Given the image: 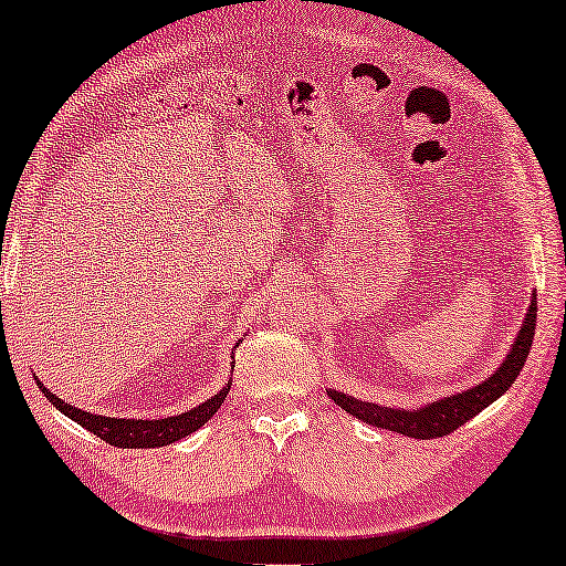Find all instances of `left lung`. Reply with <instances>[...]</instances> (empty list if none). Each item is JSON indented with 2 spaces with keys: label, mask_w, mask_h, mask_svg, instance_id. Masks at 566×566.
I'll list each match as a JSON object with an SVG mask.
<instances>
[{
  "label": "left lung",
  "mask_w": 566,
  "mask_h": 566,
  "mask_svg": "<svg viewBox=\"0 0 566 566\" xmlns=\"http://www.w3.org/2000/svg\"><path fill=\"white\" fill-rule=\"evenodd\" d=\"M533 332H536V296H531L528 312H525V319L521 324V329H517L515 343L510 345V353L505 355V360L500 363V368L492 370V376H486L482 384L469 386V389L451 394V397L436 399L430 401V405H422L417 409L376 405V401L355 399L350 394L337 389H329L327 394L347 415L358 417V420L374 424V428L391 430L399 432V436L420 440L443 438L455 428H461L463 422H469L471 417H476L482 409L490 407L492 401H497L502 394L515 384V378L521 376L523 363L531 353Z\"/></svg>",
  "instance_id": "1"
}]
</instances>
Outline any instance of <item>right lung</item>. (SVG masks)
I'll list each match as a JSON object with an SVG mask.
<instances>
[{"instance_id":"1","label":"right lung","mask_w":566,"mask_h":566,"mask_svg":"<svg viewBox=\"0 0 566 566\" xmlns=\"http://www.w3.org/2000/svg\"><path fill=\"white\" fill-rule=\"evenodd\" d=\"M229 386L231 384L223 386V389L219 394H213L211 399H206L203 405L192 407L182 415L161 417V420H126V417H105L95 412H84L80 407L66 405L64 399H59L56 394L49 391L41 381H38V389L45 394V399H49L59 412H64L69 420L82 424V428L90 430L92 436L103 438L105 443H111L115 448H161V446L175 443V440L188 438L190 432L203 428V424L219 412V407L223 405V399H227L229 394Z\"/></svg>"}]
</instances>
